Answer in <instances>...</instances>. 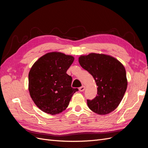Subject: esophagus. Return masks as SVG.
Returning <instances> with one entry per match:
<instances>
[{"mask_svg": "<svg viewBox=\"0 0 148 148\" xmlns=\"http://www.w3.org/2000/svg\"><path fill=\"white\" fill-rule=\"evenodd\" d=\"M84 89H85V86H82V87H80V88H79V91H81V92L84 91Z\"/></svg>", "mask_w": 148, "mask_h": 148, "instance_id": "obj_1", "label": "esophagus"}]
</instances>
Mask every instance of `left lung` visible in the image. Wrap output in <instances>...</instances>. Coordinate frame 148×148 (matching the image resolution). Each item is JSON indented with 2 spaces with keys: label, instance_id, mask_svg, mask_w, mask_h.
<instances>
[{
  "label": "left lung",
  "instance_id": "obj_1",
  "mask_svg": "<svg viewBox=\"0 0 148 148\" xmlns=\"http://www.w3.org/2000/svg\"><path fill=\"white\" fill-rule=\"evenodd\" d=\"M79 63L95 79L97 94L87 104L94 112L106 115L114 111L122 100L127 88L126 70L114 57L91 53L79 57Z\"/></svg>",
  "mask_w": 148,
  "mask_h": 148
}]
</instances>
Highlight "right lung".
Returning <instances> with one entry per match:
<instances>
[{
    "instance_id": "right-lung-1",
    "label": "right lung",
    "mask_w": 148,
    "mask_h": 148,
    "mask_svg": "<svg viewBox=\"0 0 148 148\" xmlns=\"http://www.w3.org/2000/svg\"><path fill=\"white\" fill-rule=\"evenodd\" d=\"M73 61V56L52 52L40 57L31 67L28 75L29 95L44 112L51 115L62 112L78 91L71 88L72 78L66 74Z\"/></svg>"
}]
</instances>
